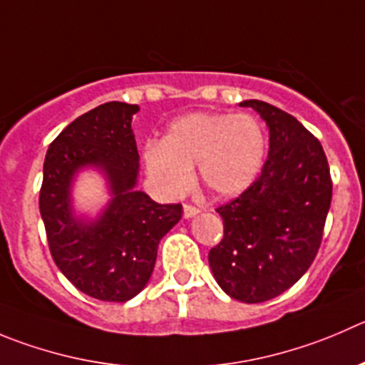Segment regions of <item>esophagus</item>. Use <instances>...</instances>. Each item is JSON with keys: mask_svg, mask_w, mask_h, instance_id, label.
I'll return each mask as SVG.
<instances>
[{"mask_svg": "<svg viewBox=\"0 0 365 365\" xmlns=\"http://www.w3.org/2000/svg\"><path fill=\"white\" fill-rule=\"evenodd\" d=\"M182 215H185V218H192L195 215H199V210L195 206H192V204H185L182 206Z\"/></svg>", "mask_w": 365, "mask_h": 365, "instance_id": "obj_1", "label": "esophagus"}]
</instances>
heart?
<instances>
[{"label":"heart","mask_w":365,"mask_h":365,"mask_svg":"<svg viewBox=\"0 0 365 365\" xmlns=\"http://www.w3.org/2000/svg\"><path fill=\"white\" fill-rule=\"evenodd\" d=\"M267 138L249 114L192 113L172 121L163 140L143 147V165L154 188L180 197L193 180L197 165L204 188L220 197L238 195L263 168Z\"/></svg>","instance_id":"b5f03b06"}]
</instances>
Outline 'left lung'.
I'll return each instance as SVG.
<instances>
[{
  "label": "left lung",
  "mask_w": 365,
  "mask_h": 365,
  "mask_svg": "<svg viewBox=\"0 0 365 365\" xmlns=\"http://www.w3.org/2000/svg\"><path fill=\"white\" fill-rule=\"evenodd\" d=\"M269 127L262 175L217 207L224 238L207 255L220 289L242 303H263L289 290L321 247L331 204V175L317 138L292 114L245 100Z\"/></svg>",
  "instance_id": "1"
}]
</instances>
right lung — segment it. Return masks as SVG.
I'll use <instances>...</instances> for the list:
<instances>
[{
  "label": "right lung",
  "mask_w": 365,
  "mask_h": 365,
  "mask_svg": "<svg viewBox=\"0 0 365 365\" xmlns=\"http://www.w3.org/2000/svg\"><path fill=\"white\" fill-rule=\"evenodd\" d=\"M138 106L107 102L82 114L51 141L39 210L51 258L81 292L125 303L145 289L158 245L180 220V204H158L136 190L140 154L130 121ZM86 165L104 172L113 195L96 221L74 217L71 182Z\"/></svg>",
  "instance_id": "add662e5"
}]
</instances>
